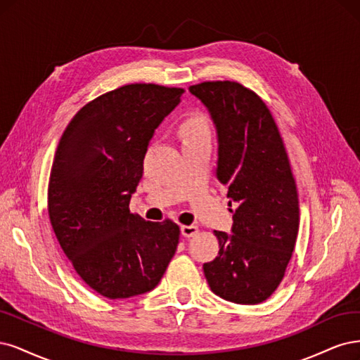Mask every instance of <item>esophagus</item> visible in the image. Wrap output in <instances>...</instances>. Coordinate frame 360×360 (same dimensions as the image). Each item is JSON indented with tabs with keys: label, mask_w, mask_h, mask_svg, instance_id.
<instances>
[{
	"label": "esophagus",
	"mask_w": 360,
	"mask_h": 360,
	"mask_svg": "<svg viewBox=\"0 0 360 360\" xmlns=\"http://www.w3.org/2000/svg\"><path fill=\"white\" fill-rule=\"evenodd\" d=\"M181 233L185 236V238H191L194 235L199 233V227L197 226H181Z\"/></svg>",
	"instance_id": "obj_1"
}]
</instances>
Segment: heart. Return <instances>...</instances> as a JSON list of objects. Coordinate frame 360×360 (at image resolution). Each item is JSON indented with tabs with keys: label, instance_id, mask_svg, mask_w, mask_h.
Wrapping results in <instances>:
<instances>
[{
	"label": "heart",
	"instance_id": "1",
	"mask_svg": "<svg viewBox=\"0 0 360 360\" xmlns=\"http://www.w3.org/2000/svg\"><path fill=\"white\" fill-rule=\"evenodd\" d=\"M176 129H178L181 141L184 143L195 141V139H200L205 136H210V124H207L205 113L197 109L185 112L178 120Z\"/></svg>",
	"mask_w": 360,
	"mask_h": 360
}]
</instances>
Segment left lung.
Segmentation results:
<instances>
[{
	"label": "left lung",
	"instance_id": "8db88e82",
	"mask_svg": "<svg viewBox=\"0 0 360 360\" xmlns=\"http://www.w3.org/2000/svg\"><path fill=\"white\" fill-rule=\"evenodd\" d=\"M190 91L214 120L217 176L238 203L233 235L214 231L219 251L203 264L206 281L219 297L256 305L280 285L296 245L299 197L292 166L269 108L252 89L210 80Z\"/></svg>",
	"mask_w": 360,
	"mask_h": 360
}]
</instances>
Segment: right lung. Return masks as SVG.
<instances>
[{
  "label": "right lung",
  "mask_w": 360,
  "mask_h": 360,
  "mask_svg": "<svg viewBox=\"0 0 360 360\" xmlns=\"http://www.w3.org/2000/svg\"><path fill=\"white\" fill-rule=\"evenodd\" d=\"M184 88L129 84L86 103L65 127L48 187L53 233L82 280L108 299L153 290L176 251L181 230L130 212L157 125Z\"/></svg>",
  "instance_id": "obj_1"
}]
</instances>
